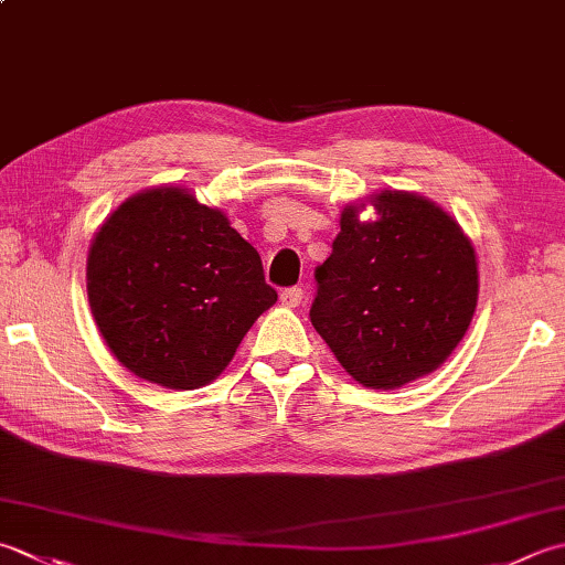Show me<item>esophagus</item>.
I'll return each mask as SVG.
<instances>
[{"mask_svg": "<svg viewBox=\"0 0 565 565\" xmlns=\"http://www.w3.org/2000/svg\"><path fill=\"white\" fill-rule=\"evenodd\" d=\"M279 298H281V303H284L286 308H296L298 303L303 301V289H298V286H291V289H284V291L279 294Z\"/></svg>", "mask_w": 565, "mask_h": 565, "instance_id": "1", "label": "esophagus"}]
</instances>
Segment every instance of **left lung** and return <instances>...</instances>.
Instances as JSON below:
<instances>
[{
	"label": "left lung",
	"mask_w": 565,
	"mask_h": 565,
	"mask_svg": "<svg viewBox=\"0 0 565 565\" xmlns=\"http://www.w3.org/2000/svg\"><path fill=\"white\" fill-rule=\"evenodd\" d=\"M367 204L375 217L362 221ZM316 281L318 335L352 380L384 392L450 358L480 291L478 257L458 220L408 191L372 193L342 207L333 254Z\"/></svg>",
	"instance_id": "left-lung-1"
}]
</instances>
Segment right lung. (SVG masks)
<instances>
[{
	"label": "right lung",
	"instance_id": "obj_1",
	"mask_svg": "<svg viewBox=\"0 0 565 565\" xmlns=\"http://www.w3.org/2000/svg\"><path fill=\"white\" fill-rule=\"evenodd\" d=\"M87 301L107 348L173 392L220 377L276 291L223 210L183 185L129 195L87 252Z\"/></svg>",
	"mask_w": 565,
	"mask_h": 565
}]
</instances>
